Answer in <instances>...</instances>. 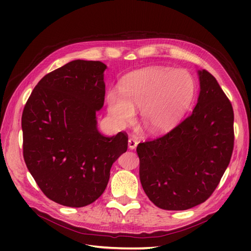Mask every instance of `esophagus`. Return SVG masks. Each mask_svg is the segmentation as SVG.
Here are the masks:
<instances>
[{
	"mask_svg": "<svg viewBox=\"0 0 251 251\" xmlns=\"http://www.w3.org/2000/svg\"><path fill=\"white\" fill-rule=\"evenodd\" d=\"M127 144H128V149L134 150V149H136V147H137V141L133 138H130L127 141Z\"/></svg>",
	"mask_w": 251,
	"mask_h": 251,
	"instance_id": "esophagus-1",
	"label": "esophagus"
}]
</instances>
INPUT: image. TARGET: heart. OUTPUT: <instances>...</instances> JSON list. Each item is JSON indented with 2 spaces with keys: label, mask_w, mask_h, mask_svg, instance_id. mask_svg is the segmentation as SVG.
I'll use <instances>...</instances> for the list:
<instances>
[{
  "label": "heart",
  "mask_w": 251,
  "mask_h": 251,
  "mask_svg": "<svg viewBox=\"0 0 251 251\" xmlns=\"http://www.w3.org/2000/svg\"><path fill=\"white\" fill-rule=\"evenodd\" d=\"M120 94H107L108 112L117 126H125L140 110L141 123L155 134L171 131L185 115L196 94L192 74L183 69L150 67L127 74Z\"/></svg>",
  "instance_id": "1"
}]
</instances>
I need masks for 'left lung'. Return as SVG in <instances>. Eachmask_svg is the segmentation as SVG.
<instances>
[{"mask_svg":"<svg viewBox=\"0 0 251 251\" xmlns=\"http://www.w3.org/2000/svg\"><path fill=\"white\" fill-rule=\"evenodd\" d=\"M198 75L200 94L191 115L136 150L143 191L162 209L185 210L206 201L231 158L232 105L208 71Z\"/></svg>","mask_w":251,"mask_h":251,"instance_id":"1","label":"left lung"}]
</instances>
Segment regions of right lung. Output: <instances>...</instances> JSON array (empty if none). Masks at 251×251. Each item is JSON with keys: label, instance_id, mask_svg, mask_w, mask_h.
Instances as JSON below:
<instances>
[{"label": "right lung", "instance_id": "right-lung-1", "mask_svg": "<svg viewBox=\"0 0 251 251\" xmlns=\"http://www.w3.org/2000/svg\"><path fill=\"white\" fill-rule=\"evenodd\" d=\"M105 69L97 60H72L45 75L23 111L27 169L45 196L64 206L82 207L100 198L112 164L127 150L125 132L105 137L97 130Z\"/></svg>", "mask_w": 251, "mask_h": 251}]
</instances>
